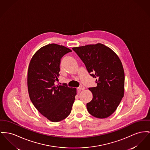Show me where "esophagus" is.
<instances>
[{"label": "esophagus", "instance_id": "34e87169", "mask_svg": "<svg viewBox=\"0 0 150 150\" xmlns=\"http://www.w3.org/2000/svg\"><path fill=\"white\" fill-rule=\"evenodd\" d=\"M84 89H85V87H84V86H80V87L78 88V89L79 91H80V90H84Z\"/></svg>", "mask_w": 150, "mask_h": 150}]
</instances>
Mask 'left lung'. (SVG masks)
I'll return each instance as SVG.
<instances>
[{"mask_svg": "<svg viewBox=\"0 0 150 150\" xmlns=\"http://www.w3.org/2000/svg\"><path fill=\"white\" fill-rule=\"evenodd\" d=\"M85 64L97 86L89 88L93 95L87 104L89 114L98 118L112 115L124 96L125 73L120 58L110 48L98 43L72 48Z\"/></svg>", "mask_w": 150, "mask_h": 150, "instance_id": "obj_1", "label": "left lung"}]
</instances>
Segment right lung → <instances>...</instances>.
<instances>
[{"instance_id":"right-lung-1","label":"right lung","mask_w":150,"mask_h":150,"mask_svg":"<svg viewBox=\"0 0 150 150\" xmlns=\"http://www.w3.org/2000/svg\"><path fill=\"white\" fill-rule=\"evenodd\" d=\"M72 50L51 44L39 49L29 62L27 85L29 96L37 110L52 122L65 119L70 114L76 89L56 85L62 57Z\"/></svg>"}]
</instances>
